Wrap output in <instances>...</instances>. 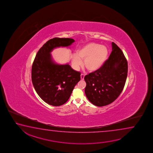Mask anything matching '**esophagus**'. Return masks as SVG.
Masks as SVG:
<instances>
[{
  "label": "esophagus",
  "mask_w": 153,
  "mask_h": 153,
  "mask_svg": "<svg viewBox=\"0 0 153 153\" xmlns=\"http://www.w3.org/2000/svg\"><path fill=\"white\" fill-rule=\"evenodd\" d=\"M85 75L83 74H81L80 75L81 79V80H83L84 78H85Z\"/></svg>",
  "instance_id": "esophagus-1"
}]
</instances>
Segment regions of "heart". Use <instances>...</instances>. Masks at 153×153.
<instances>
[{"label":"heart","instance_id":"obj_1","mask_svg":"<svg viewBox=\"0 0 153 153\" xmlns=\"http://www.w3.org/2000/svg\"><path fill=\"white\" fill-rule=\"evenodd\" d=\"M106 47L90 42L78 49L76 53L71 56L72 65L75 70H78L83 60V65L87 70L94 72L102 66L108 56Z\"/></svg>","mask_w":153,"mask_h":153}]
</instances>
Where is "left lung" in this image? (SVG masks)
<instances>
[{
  "mask_svg": "<svg viewBox=\"0 0 153 153\" xmlns=\"http://www.w3.org/2000/svg\"><path fill=\"white\" fill-rule=\"evenodd\" d=\"M111 53L99 70L85 75V94L97 106L115 101L124 87L128 72L127 60L121 49L112 42Z\"/></svg>",
  "mask_w": 153,
  "mask_h": 153,
  "instance_id": "1",
  "label": "left lung"
}]
</instances>
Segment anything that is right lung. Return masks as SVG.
<instances>
[{"mask_svg": "<svg viewBox=\"0 0 153 153\" xmlns=\"http://www.w3.org/2000/svg\"><path fill=\"white\" fill-rule=\"evenodd\" d=\"M75 41L55 37L47 41L37 53L31 68V80L39 96L47 103L60 106L70 98L75 85L80 80V72L69 64L59 65L53 61L54 48L68 47Z\"/></svg>", "mask_w": 153, "mask_h": 153, "instance_id": "right-lung-1", "label": "right lung"}]
</instances>
